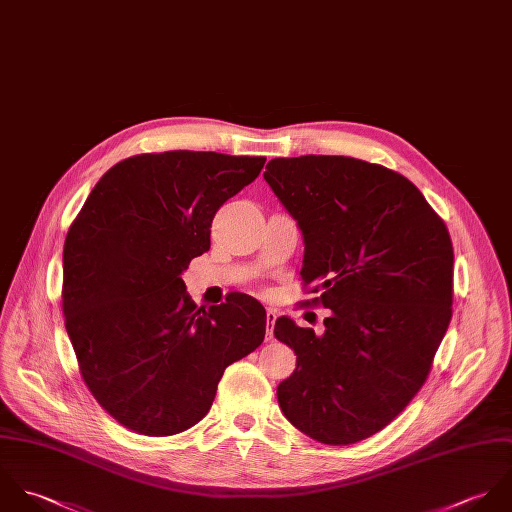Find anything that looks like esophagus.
<instances>
[{"label": "esophagus", "instance_id": "esophagus-1", "mask_svg": "<svg viewBox=\"0 0 512 512\" xmlns=\"http://www.w3.org/2000/svg\"><path fill=\"white\" fill-rule=\"evenodd\" d=\"M277 320V310L275 308H267V332H265V340H273V326Z\"/></svg>", "mask_w": 512, "mask_h": 512}]
</instances>
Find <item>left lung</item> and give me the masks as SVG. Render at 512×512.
<instances>
[{
	"label": "left lung",
	"mask_w": 512,
	"mask_h": 512,
	"mask_svg": "<svg viewBox=\"0 0 512 512\" xmlns=\"http://www.w3.org/2000/svg\"><path fill=\"white\" fill-rule=\"evenodd\" d=\"M297 219L301 277L322 289L324 334L291 318L275 336L297 354L277 388L285 417L326 445L384 429L419 392L447 332L453 245L402 174L348 156L275 158L263 174Z\"/></svg>",
	"instance_id": "left-lung-1"
}]
</instances>
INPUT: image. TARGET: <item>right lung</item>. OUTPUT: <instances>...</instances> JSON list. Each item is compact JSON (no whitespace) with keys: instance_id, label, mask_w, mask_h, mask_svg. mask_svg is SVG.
Masks as SVG:
<instances>
[{"instance_id":"add662e5","label":"right lung","mask_w":512,"mask_h":512,"mask_svg":"<svg viewBox=\"0 0 512 512\" xmlns=\"http://www.w3.org/2000/svg\"><path fill=\"white\" fill-rule=\"evenodd\" d=\"M263 156L172 150L112 166L63 247V314L81 376L120 425L176 435L211 408L225 368L265 338L267 314L237 293L202 310L182 273L209 251L215 211Z\"/></svg>"}]
</instances>
